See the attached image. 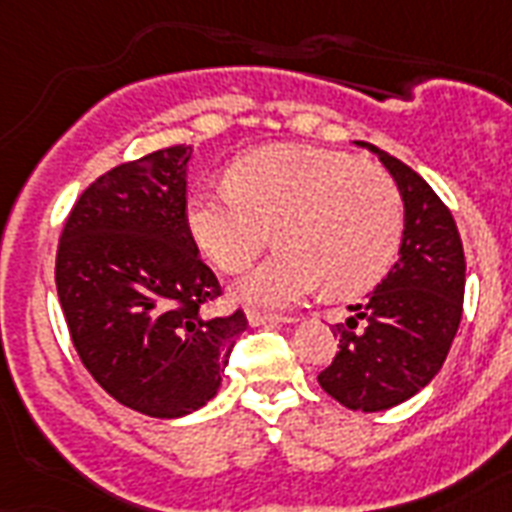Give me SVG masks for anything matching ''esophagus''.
<instances>
[{
	"mask_svg": "<svg viewBox=\"0 0 512 512\" xmlns=\"http://www.w3.org/2000/svg\"><path fill=\"white\" fill-rule=\"evenodd\" d=\"M247 321H249V326H265V323H292L294 318H286V315H273V313H260V310H249Z\"/></svg>",
	"mask_w": 512,
	"mask_h": 512,
	"instance_id": "1",
	"label": "esophagus"
}]
</instances>
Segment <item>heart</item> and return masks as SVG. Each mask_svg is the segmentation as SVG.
I'll use <instances>...</instances> for the list:
<instances>
[{
	"label": "heart",
	"instance_id": "obj_1",
	"mask_svg": "<svg viewBox=\"0 0 512 512\" xmlns=\"http://www.w3.org/2000/svg\"><path fill=\"white\" fill-rule=\"evenodd\" d=\"M186 220L220 270H242L273 231L281 249L234 292L252 305L284 307L321 286L336 297L371 289L400 247L402 199L378 165L334 149L276 144L239 157L228 189L197 191Z\"/></svg>",
	"mask_w": 512,
	"mask_h": 512
}]
</instances>
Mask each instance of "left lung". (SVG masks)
Masks as SVG:
<instances>
[{"mask_svg": "<svg viewBox=\"0 0 512 512\" xmlns=\"http://www.w3.org/2000/svg\"><path fill=\"white\" fill-rule=\"evenodd\" d=\"M355 144L381 160L400 191L402 242L381 284L331 326L339 352L318 384L350 410L378 413L415 397L447 360L463 315L465 255L436 191L384 149Z\"/></svg>", "mask_w": 512, "mask_h": 512, "instance_id": "obj_1", "label": "left lung"}]
</instances>
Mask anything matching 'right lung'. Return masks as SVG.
Wrapping results in <instances>:
<instances>
[{"mask_svg": "<svg viewBox=\"0 0 512 512\" xmlns=\"http://www.w3.org/2000/svg\"><path fill=\"white\" fill-rule=\"evenodd\" d=\"M194 149H157L97 178L70 210L57 247V294L86 371L120 405L184 418L223 384L247 331L236 310L207 318L220 294L186 226Z\"/></svg>", "mask_w": 512, "mask_h": 512, "instance_id": "right-lung-1", "label": "right lung"}]
</instances>
